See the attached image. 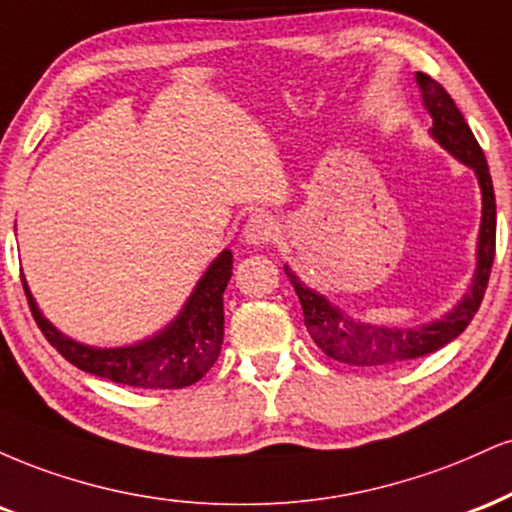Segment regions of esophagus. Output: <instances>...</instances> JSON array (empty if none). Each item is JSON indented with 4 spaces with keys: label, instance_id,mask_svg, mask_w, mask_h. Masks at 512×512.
<instances>
[{
    "label": "esophagus",
    "instance_id": "obj_1",
    "mask_svg": "<svg viewBox=\"0 0 512 512\" xmlns=\"http://www.w3.org/2000/svg\"><path fill=\"white\" fill-rule=\"evenodd\" d=\"M275 234H278V222L268 213L251 215L249 222L244 225V239L249 244H268Z\"/></svg>",
    "mask_w": 512,
    "mask_h": 512
}]
</instances>
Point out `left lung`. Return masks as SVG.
<instances>
[{"label":"left lung","mask_w":512,"mask_h":512,"mask_svg":"<svg viewBox=\"0 0 512 512\" xmlns=\"http://www.w3.org/2000/svg\"><path fill=\"white\" fill-rule=\"evenodd\" d=\"M417 83L422 88L426 110L434 117L431 136L448 153H453L455 158L470 165L477 172L479 186H482L484 210L482 230H479L477 273H474L470 294H465V299L441 321H434L422 328H383L345 316L338 306H333L326 297L302 285L297 275L290 268H285L287 278H290L294 292H297L299 302H302L306 330H309L311 338L328 357L342 364L390 366L441 350L443 345L458 338L462 330L470 326V321L484 299L486 285H489L491 266H494L496 256V196L484 150L477 143V138H474L470 126H467L458 105L446 93V88L436 83L431 76L422 74V71L417 74Z\"/></svg>","instance_id":"1"}]
</instances>
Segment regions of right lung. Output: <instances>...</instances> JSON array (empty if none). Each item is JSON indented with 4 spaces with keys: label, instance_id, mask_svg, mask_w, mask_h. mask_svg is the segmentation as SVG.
<instances>
[{
    "label": "right lung",
    "instance_id": "add662e5",
    "mask_svg": "<svg viewBox=\"0 0 512 512\" xmlns=\"http://www.w3.org/2000/svg\"><path fill=\"white\" fill-rule=\"evenodd\" d=\"M232 278V254L222 251L213 266L198 280L194 294L174 321L155 338L138 342L131 347H114V350H98V347L81 345L66 335L40 314L35 299L26 290L30 314L42 330L47 342L57 350L66 362L78 366L81 371L110 378L114 383L134 388H186L194 386L208 374L210 366L218 359L225 335V311H222V292Z\"/></svg>",
    "mask_w": 512,
    "mask_h": 512
}]
</instances>
